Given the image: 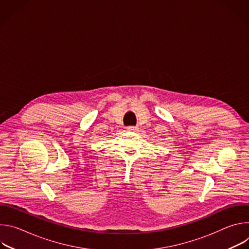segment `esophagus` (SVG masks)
Returning a JSON list of instances; mask_svg holds the SVG:
<instances>
[{"instance_id": "obj_1", "label": "esophagus", "mask_w": 249, "mask_h": 249, "mask_svg": "<svg viewBox=\"0 0 249 249\" xmlns=\"http://www.w3.org/2000/svg\"><path fill=\"white\" fill-rule=\"evenodd\" d=\"M127 130H128L129 132H138L139 128L136 127V126H129V127H127Z\"/></svg>"}]
</instances>
